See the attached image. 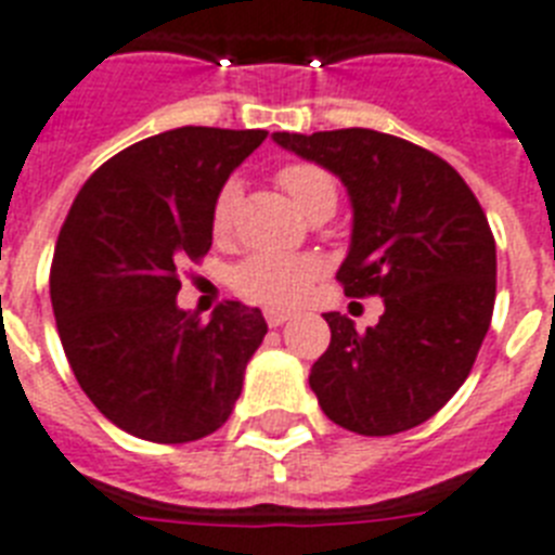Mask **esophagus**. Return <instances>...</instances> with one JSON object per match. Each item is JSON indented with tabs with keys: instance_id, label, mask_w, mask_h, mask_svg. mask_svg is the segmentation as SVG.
<instances>
[{
	"instance_id": "1",
	"label": "esophagus",
	"mask_w": 555,
	"mask_h": 555,
	"mask_svg": "<svg viewBox=\"0 0 555 555\" xmlns=\"http://www.w3.org/2000/svg\"><path fill=\"white\" fill-rule=\"evenodd\" d=\"M288 318H292L288 311H283V309H267V323H269V326H272V328L283 326V323H286Z\"/></svg>"
}]
</instances>
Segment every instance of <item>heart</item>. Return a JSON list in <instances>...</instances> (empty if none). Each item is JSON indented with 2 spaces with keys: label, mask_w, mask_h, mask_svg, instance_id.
<instances>
[{
  "label": "heart",
  "mask_w": 555,
  "mask_h": 555,
  "mask_svg": "<svg viewBox=\"0 0 555 555\" xmlns=\"http://www.w3.org/2000/svg\"><path fill=\"white\" fill-rule=\"evenodd\" d=\"M283 190L292 195L297 209L311 215L320 206L337 204V186L326 169L314 167V164L295 162L278 172ZM241 198V184L227 181L218 192L212 204V232L215 235H227L235 218V206ZM320 263L306 255H269V251H255L246 260H241L232 269V286L249 300L267 306H288L295 304L297 297L304 295L309 283L318 278Z\"/></svg>",
  "instance_id": "obj_1"
}]
</instances>
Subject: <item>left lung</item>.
I'll return each instance as SVG.
<instances>
[{
    "label": "left lung",
    "instance_id": "left-lung-1",
    "mask_svg": "<svg viewBox=\"0 0 555 555\" xmlns=\"http://www.w3.org/2000/svg\"><path fill=\"white\" fill-rule=\"evenodd\" d=\"M274 144L340 178L351 201L349 297H383L377 326L340 311L309 386L346 431L388 437L431 420L468 379L496 300V244L482 206L439 155L377 130L274 132Z\"/></svg>",
    "mask_w": 555,
    "mask_h": 555
}]
</instances>
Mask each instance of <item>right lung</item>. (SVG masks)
Returning a JSON list of instances; mask_svg holds the SVG:
<instances>
[{"mask_svg": "<svg viewBox=\"0 0 555 555\" xmlns=\"http://www.w3.org/2000/svg\"><path fill=\"white\" fill-rule=\"evenodd\" d=\"M267 130L178 127L87 178L59 232L50 304L81 391L121 431L192 442L218 431L267 334L227 300L209 323L178 309V267L212 246V204Z\"/></svg>", "mask_w": 555, "mask_h": 555, "instance_id": "obj_1", "label": "right lung"}]
</instances>
